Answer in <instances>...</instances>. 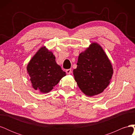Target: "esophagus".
<instances>
[{
    "mask_svg": "<svg viewBox=\"0 0 135 135\" xmlns=\"http://www.w3.org/2000/svg\"><path fill=\"white\" fill-rule=\"evenodd\" d=\"M66 72L68 74H70L71 73V69H67L66 70Z\"/></svg>",
    "mask_w": 135,
    "mask_h": 135,
    "instance_id": "1",
    "label": "esophagus"
}]
</instances>
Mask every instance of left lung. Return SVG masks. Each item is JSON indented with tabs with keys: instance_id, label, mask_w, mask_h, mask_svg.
I'll use <instances>...</instances> for the list:
<instances>
[{
	"instance_id": "1",
	"label": "left lung",
	"mask_w": 135,
	"mask_h": 135,
	"mask_svg": "<svg viewBox=\"0 0 135 135\" xmlns=\"http://www.w3.org/2000/svg\"><path fill=\"white\" fill-rule=\"evenodd\" d=\"M73 75L79 88L88 96L103 92L111 81L113 69L103 48L92 43L79 55Z\"/></svg>"
}]
</instances>
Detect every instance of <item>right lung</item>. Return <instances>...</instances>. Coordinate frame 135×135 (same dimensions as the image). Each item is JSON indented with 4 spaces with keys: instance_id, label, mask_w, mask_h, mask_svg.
I'll return each mask as SVG.
<instances>
[{
    "instance_id": "right-lung-1",
    "label": "right lung",
    "mask_w": 135,
    "mask_h": 135,
    "mask_svg": "<svg viewBox=\"0 0 135 135\" xmlns=\"http://www.w3.org/2000/svg\"><path fill=\"white\" fill-rule=\"evenodd\" d=\"M27 72L32 88L40 93L50 92L66 73L56 63L51 51L42 47L28 63Z\"/></svg>"
}]
</instances>
